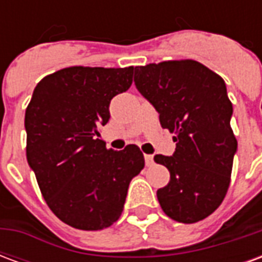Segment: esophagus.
Wrapping results in <instances>:
<instances>
[{
    "label": "esophagus",
    "mask_w": 262,
    "mask_h": 262,
    "mask_svg": "<svg viewBox=\"0 0 262 262\" xmlns=\"http://www.w3.org/2000/svg\"><path fill=\"white\" fill-rule=\"evenodd\" d=\"M144 161H146V165H147V167H151V165L154 164L153 156H150V154H146V156H144Z\"/></svg>",
    "instance_id": "34e87169"
}]
</instances>
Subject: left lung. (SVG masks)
Instances as JSON below:
<instances>
[{"label":"left lung","instance_id":"1","mask_svg":"<svg viewBox=\"0 0 262 262\" xmlns=\"http://www.w3.org/2000/svg\"><path fill=\"white\" fill-rule=\"evenodd\" d=\"M135 84L157 109L163 129L176 135V153L154 156L170 171V182L157 191L160 206L180 223L208 217L227 193L237 150L225 81L185 59L137 66Z\"/></svg>","mask_w":262,"mask_h":262}]
</instances>
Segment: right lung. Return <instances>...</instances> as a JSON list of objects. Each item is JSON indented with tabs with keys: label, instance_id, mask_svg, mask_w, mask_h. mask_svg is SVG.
<instances>
[{
	"label": "right lung",
	"instance_id": "obj_1",
	"mask_svg": "<svg viewBox=\"0 0 262 262\" xmlns=\"http://www.w3.org/2000/svg\"><path fill=\"white\" fill-rule=\"evenodd\" d=\"M133 70L61 69L40 80L26 108L28 163L50 210L71 227L114 225L132 178L144 167L136 144L115 151L99 139L111 99L130 88Z\"/></svg>",
	"mask_w": 262,
	"mask_h": 262
}]
</instances>
